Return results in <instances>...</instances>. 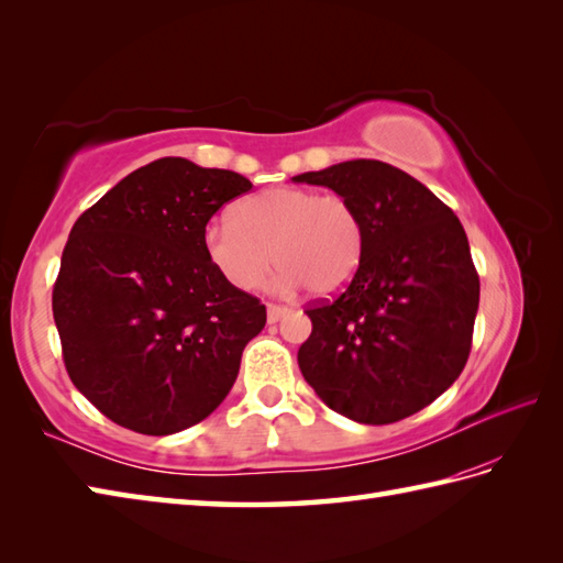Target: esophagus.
<instances>
[{
    "label": "esophagus",
    "instance_id": "1",
    "mask_svg": "<svg viewBox=\"0 0 563 563\" xmlns=\"http://www.w3.org/2000/svg\"><path fill=\"white\" fill-rule=\"evenodd\" d=\"M286 313H289V308H286V306H277V303L267 306V320L269 322H279Z\"/></svg>",
    "mask_w": 563,
    "mask_h": 563
}]
</instances>
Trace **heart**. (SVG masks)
I'll return each instance as SVG.
<instances>
[{"label": "heart", "mask_w": 563, "mask_h": 563, "mask_svg": "<svg viewBox=\"0 0 563 563\" xmlns=\"http://www.w3.org/2000/svg\"><path fill=\"white\" fill-rule=\"evenodd\" d=\"M202 243L211 267L233 289H260L274 262L284 289L306 286L313 296H334L364 262L366 227L346 197L286 185L243 199L233 219L211 221Z\"/></svg>", "instance_id": "heart-1"}]
</instances>
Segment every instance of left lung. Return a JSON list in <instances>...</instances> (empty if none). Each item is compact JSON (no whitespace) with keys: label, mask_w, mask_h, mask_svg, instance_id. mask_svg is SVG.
I'll list each match as a JSON object with an SVG mask.
<instances>
[{"label":"left lung","mask_w":563,"mask_h":563,"mask_svg":"<svg viewBox=\"0 0 563 563\" xmlns=\"http://www.w3.org/2000/svg\"><path fill=\"white\" fill-rule=\"evenodd\" d=\"M346 197L366 227L364 262L346 289L306 313L298 366L336 415L393 423L417 415L467 364L479 277L460 219L427 185L373 158L301 173Z\"/></svg>","instance_id":"left-lung-1"}]
</instances>
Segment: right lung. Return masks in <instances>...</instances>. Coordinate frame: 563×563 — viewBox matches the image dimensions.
<instances>
[{"mask_svg":"<svg viewBox=\"0 0 563 563\" xmlns=\"http://www.w3.org/2000/svg\"><path fill=\"white\" fill-rule=\"evenodd\" d=\"M250 187L241 173L166 156L71 227L53 316L71 383L110 421L168 435L229 395L267 310L211 267L202 235Z\"/></svg>","mask_w":563,"mask_h":563,"instance_id":"1","label":"right lung"}]
</instances>
